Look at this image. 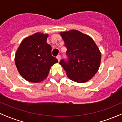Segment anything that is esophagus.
I'll list each match as a JSON object with an SVG mask.
<instances>
[{
  "instance_id": "obj_1",
  "label": "esophagus",
  "mask_w": 122,
  "mask_h": 122,
  "mask_svg": "<svg viewBox=\"0 0 122 122\" xmlns=\"http://www.w3.org/2000/svg\"><path fill=\"white\" fill-rule=\"evenodd\" d=\"M57 60H58V61H60V59H61V56H60V55L57 56Z\"/></svg>"
}]
</instances>
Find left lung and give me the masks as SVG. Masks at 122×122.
I'll use <instances>...</instances> for the list:
<instances>
[{"label": "left lung", "mask_w": 122, "mask_h": 122, "mask_svg": "<svg viewBox=\"0 0 122 122\" xmlns=\"http://www.w3.org/2000/svg\"><path fill=\"white\" fill-rule=\"evenodd\" d=\"M66 47V58L59 64L74 81L85 82L91 79L99 68L101 54L89 36L72 30L61 33Z\"/></svg>", "instance_id": "8db88e82"}]
</instances>
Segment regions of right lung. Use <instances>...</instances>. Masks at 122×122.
<instances>
[{
  "instance_id": "right-lung-1",
  "label": "right lung",
  "mask_w": 122,
  "mask_h": 122,
  "mask_svg": "<svg viewBox=\"0 0 122 122\" xmlns=\"http://www.w3.org/2000/svg\"><path fill=\"white\" fill-rule=\"evenodd\" d=\"M47 34L37 33L25 38L15 54L18 72L26 80L42 81L48 75L50 67L58 62L51 55V47L46 42Z\"/></svg>"
}]
</instances>
